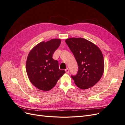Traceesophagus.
<instances>
[{
    "instance_id": "1",
    "label": "esophagus",
    "mask_w": 125,
    "mask_h": 125,
    "mask_svg": "<svg viewBox=\"0 0 125 125\" xmlns=\"http://www.w3.org/2000/svg\"><path fill=\"white\" fill-rule=\"evenodd\" d=\"M65 71H66V73H69V69L67 68H66V69H65Z\"/></svg>"
}]
</instances>
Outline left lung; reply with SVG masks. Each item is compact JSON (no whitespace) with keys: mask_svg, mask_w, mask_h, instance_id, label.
Wrapping results in <instances>:
<instances>
[{"mask_svg":"<svg viewBox=\"0 0 125 125\" xmlns=\"http://www.w3.org/2000/svg\"><path fill=\"white\" fill-rule=\"evenodd\" d=\"M66 43L73 52L78 63L77 74L71 78L81 89H88L94 86L104 73L103 55L95 44L81 37L67 39Z\"/></svg>","mask_w":125,"mask_h":125,"instance_id":"left-lung-1","label":"left lung"}]
</instances>
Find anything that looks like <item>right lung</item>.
<instances>
[{"mask_svg": "<svg viewBox=\"0 0 125 125\" xmlns=\"http://www.w3.org/2000/svg\"><path fill=\"white\" fill-rule=\"evenodd\" d=\"M61 43L60 39L42 42L30 52L26 71L32 84L40 90L48 91L56 84L65 71L59 69L57 60L52 59L55 51Z\"/></svg>", "mask_w": 125, "mask_h": 125, "instance_id": "right-lung-1", "label": "right lung"}]
</instances>
